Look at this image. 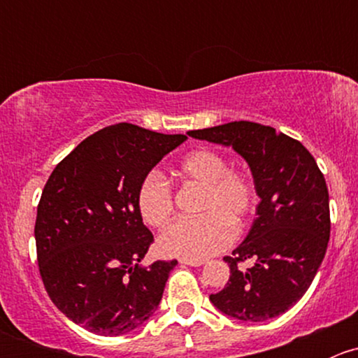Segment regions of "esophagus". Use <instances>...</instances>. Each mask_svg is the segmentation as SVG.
Segmentation results:
<instances>
[{
  "mask_svg": "<svg viewBox=\"0 0 358 358\" xmlns=\"http://www.w3.org/2000/svg\"><path fill=\"white\" fill-rule=\"evenodd\" d=\"M183 265H189V266H201L204 265V259H197V262H192V259H182Z\"/></svg>",
  "mask_w": 358,
  "mask_h": 358,
  "instance_id": "1",
  "label": "esophagus"
}]
</instances>
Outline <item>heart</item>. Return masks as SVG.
Listing matches in <instances>:
<instances>
[{"label":"heart","mask_w":358,"mask_h":358,"mask_svg":"<svg viewBox=\"0 0 358 358\" xmlns=\"http://www.w3.org/2000/svg\"><path fill=\"white\" fill-rule=\"evenodd\" d=\"M175 176L183 183L202 185L197 218L176 220L159 237L164 255L182 259L209 258L232 243L234 232L248 229L258 204V187L244 169L229 168L222 154L197 149L176 164ZM175 201L168 183L150 173L136 190V209L143 223L154 229L171 218Z\"/></svg>","instance_id":"b5f03b06"}]
</instances>
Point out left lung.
I'll return each mask as SVG.
<instances>
[{"label":"left lung","mask_w":358,"mask_h":358,"mask_svg":"<svg viewBox=\"0 0 358 358\" xmlns=\"http://www.w3.org/2000/svg\"><path fill=\"white\" fill-rule=\"evenodd\" d=\"M189 135L232 145L249 162L262 199L246 241L223 258L229 282L209 299L246 322L280 315L303 298L326 256L331 215L322 171L303 143L272 126L234 121Z\"/></svg>","instance_id":"obj_1"}]
</instances>
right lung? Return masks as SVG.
Returning <instances> with one entry per match:
<instances>
[{"instance_id":"right-lung-1","label":"right lung","mask_w":358,"mask_h":358,"mask_svg":"<svg viewBox=\"0 0 358 358\" xmlns=\"http://www.w3.org/2000/svg\"><path fill=\"white\" fill-rule=\"evenodd\" d=\"M185 138L129 122L107 126L64 157L43 189L34 225L39 275L53 305L90 333H129L161 301L176 259L140 266L154 236L136 190Z\"/></svg>"}]
</instances>
